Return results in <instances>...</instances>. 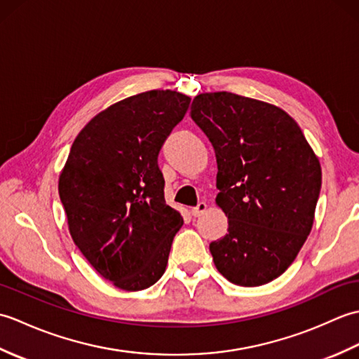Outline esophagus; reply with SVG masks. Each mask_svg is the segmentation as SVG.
I'll return each mask as SVG.
<instances>
[{"mask_svg": "<svg viewBox=\"0 0 359 359\" xmlns=\"http://www.w3.org/2000/svg\"><path fill=\"white\" fill-rule=\"evenodd\" d=\"M205 211H207V203H205V202H199V203H197V207L191 208V215H193L194 217H199V216L203 215Z\"/></svg>", "mask_w": 359, "mask_h": 359, "instance_id": "esophagus-1", "label": "esophagus"}]
</instances>
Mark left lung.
I'll return each instance as SVG.
<instances>
[{"mask_svg":"<svg viewBox=\"0 0 359 359\" xmlns=\"http://www.w3.org/2000/svg\"><path fill=\"white\" fill-rule=\"evenodd\" d=\"M191 118L216 152V203L228 233L210 243L216 269L241 287L276 279L311 231L321 165L278 106L231 93L194 97Z\"/></svg>","mask_w":359,"mask_h":359,"instance_id":"left-lung-1","label":"left lung"}]
</instances>
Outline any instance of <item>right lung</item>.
Segmentation results:
<instances>
[{"mask_svg":"<svg viewBox=\"0 0 359 359\" xmlns=\"http://www.w3.org/2000/svg\"><path fill=\"white\" fill-rule=\"evenodd\" d=\"M189 102L175 90L156 89L114 103L81 129L60 174V201L75 245L126 292L162 278L184 225L165 202L157 157Z\"/></svg>","mask_w":359,"mask_h":359,"instance_id":"1","label":"right lung"}]
</instances>
